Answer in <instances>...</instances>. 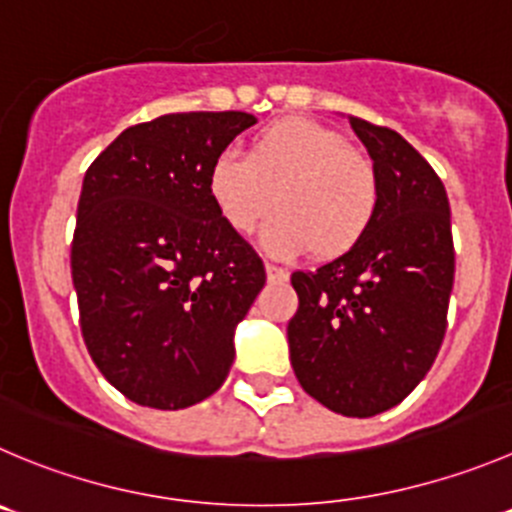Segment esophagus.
<instances>
[{"instance_id":"34e87169","label":"esophagus","mask_w":512,"mask_h":512,"mask_svg":"<svg viewBox=\"0 0 512 512\" xmlns=\"http://www.w3.org/2000/svg\"><path fill=\"white\" fill-rule=\"evenodd\" d=\"M266 279H269V281H286V279H289V271L279 269V266H274V264H266Z\"/></svg>"}]
</instances>
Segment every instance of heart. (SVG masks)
Wrapping results in <instances>:
<instances>
[{
  "label": "heart",
  "instance_id": "obj_1",
  "mask_svg": "<svg viewBox=\"0 0 512 512\" xmlns=\"http://www.w3.org/2000/svg\"><path fill=\"white\" fill-rule=\"evenodd\" d=\"M208 196L233 233H251L279 206L261 231L271 256L311 251L321 259L357 246L379 208V175L372 160L347 138L306 118L271 123L251 140L248 155L223 150L208 168Z\"/></svg>",
  "mask_w": 512,
  "mask_h": 512
}]
</instances>
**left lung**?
I'll list each match as a JSON object with an SVG mask.
<instances>
[{"label": "left lung", "instance_id": "1", "mask_svg": "<svg viewBox=\"0 0 512 512\" xmlns=\"http://www.w3.org/2000/svg\"><path fill=\"white\" fill-rule=\"evenodd\" d=\"M379 175L362 241L296 271L291 367L306 394L344 417H374L425 379L447 326L455 248L450 201L432 165L389 128L349 115Z\"/></svg>", "mask_w": 512, "mask_h": 512}]
</instances>
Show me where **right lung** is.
<instances>
[{
    "label": "right lung",
    "instance_id": "right-lung-1",
    "mask_svg": "<svg viewBox=\"0 0 512 512\" xmlns=\"http://www.w3.org/2000/svg\"><path fill=\"white\" fill-rule=\"evenodd\" d=\"M253 123L236 110L160 115L123 130L82 180L72 238L82 337L102 377L143 407L211 397L266 284L206 188L216 155Z\"/></svg>",
    "mask_w": 512,
    "mask_h": 512
}]
</instances>
